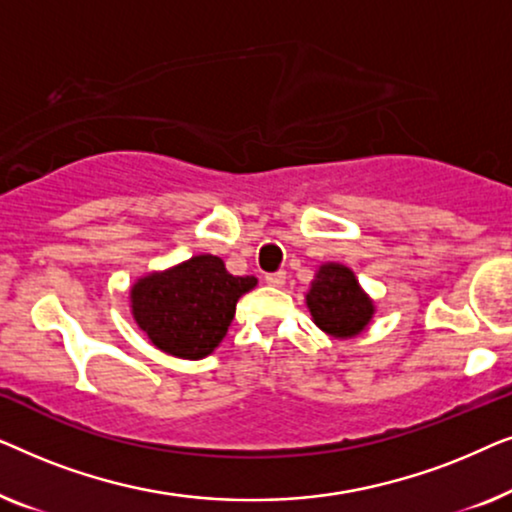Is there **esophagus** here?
I'll return each instance as SVG.
<instances>
[{
    "label": "esophagus",
    "mask_w": 512,
    "mask_h": 512,
    "mask_svg": "<svg viewBox=\"0 0 512 512\" xmlns=\"http://www.w3.org/2000/svg\"><path fill=\"white\" fill-rule=\"evenodd\" d=\"M286 282V272H270V275H265V284L268 286H275V289H279V286H284Z\"/></svg>",
    "instance_id": "34e87169"
}]
</instances>
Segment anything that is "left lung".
I'll list each match as a JSON object with an SVG mask.
<instances>
[{
  "label": "left lung",
  "mask_w": 512,
  "mask_h": 512,
  "mask_svg": "<svg viewBox=\"0 0 512 512\" xmlns=\"http://www.w3.org/2000/svg\"><path fill=\"white\" fill-rule=\"evenodd\" d=\"M305 305L312 321L335 340L356 338L375 317V300L363 291L354 270L342 263H321L314 272Z\"/></svg>",
  "instance_id": "left-lung-1"
}]
</instances>
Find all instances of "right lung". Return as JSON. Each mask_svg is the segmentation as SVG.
Wrapping results in <instances>:
<instances>
[{
  "label": "right lung",
  "mask_w": 512,
  "mask_h": 512,
  "mask_svg": "<svg viewBox=\"0 0 512 512\" xmlns=\"http://www.w3.org/2000/svg\"><path fill=\"white\" fill-rule=\"evenodd\" d=\"M258 284L235 277L219 256L198 254L130 286V312L149 342L177 359H205L226 338L235 307Z\"/></svg>",
  "instance_id": "add662e5"
}]
</instances>
